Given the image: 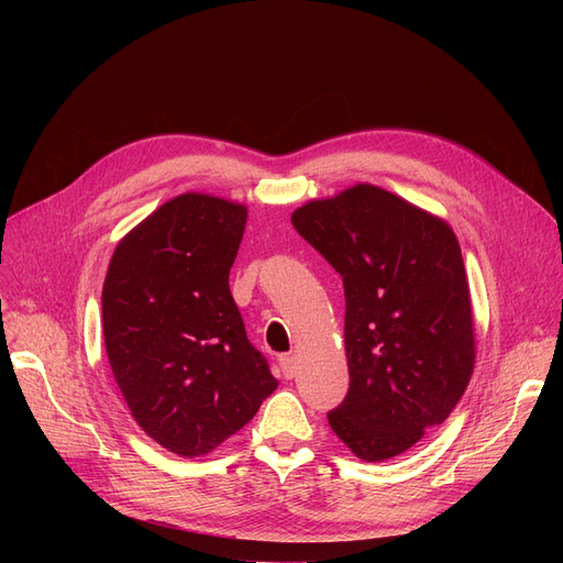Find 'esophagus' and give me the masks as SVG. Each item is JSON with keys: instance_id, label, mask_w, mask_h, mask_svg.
Segmentation results:
<instances>
[{"instance_id": "esophagus-1", "label": "esophagus", "mask_w": 563, "mask_h": 563, "mask_svg": "<svg viewBox=\"0 0 563 563\" xmlns=\"http://www.w3.org/2000/svg\"><path fill=\"white\" fill-rule=\"evenodd\" d=\"M278 365H280L285 378L297 376V358L289 356V353H285V356H278Z\"/></svg>"}]
</instances>
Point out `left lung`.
Here are the masks:
<instances>
[{
	"label": "left lung",
	"instance_id": "1",
	"mask_svg": "<svg viewBox=\"0 0 563 563\" xmlns=\"http://www.w3.org/2000/svg\"><path fill=\"white\" fill-rule=\"evenodd\" d=\"M291 223L344 283L349 393L329 424L358 459H393L450 418L475 369L456 234L374 185L310 200Z\"/></svg>",
	"mask_w": 563,
	"mask_h": 563
}]
</instances>
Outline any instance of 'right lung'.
I'll list each match as a JSON object with an SVG mask.
<instances>
[{
  "instance_id": "add662e5",
  "label": "right lung",
  "mask_w": 563,
  "mask_h": 563,
  "mask_svg": "<svg viewBox=\"0 0 563 563\" xmlns=\"http://www.w3.org/2000/svg\"><path fill=\"white\" fill-rule=\"evenodd\" d=\"M246 217V205L219 196H175L109 262L102 335L111 372L136 424L177 456L217 450L278 388L228 285Z\"/></svg>"
}]
</instances>
